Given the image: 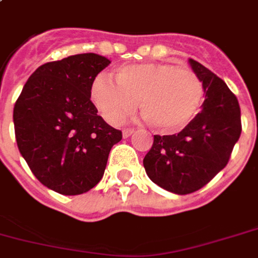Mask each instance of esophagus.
<instances>
[{"instance_id": "34e87169", "label": "esophagus", "mask_w": 258, "mask_h": 258, "mask_svg": "<svg viewBox=\"0 0 258 258\" xmlns=\"http://www.w3.org/2000/svg\"><path fill=\"white\" fill-rule=\"evenodd\" d=\"M134 131H135L134 128H124L123 130V137H124V138H128L130 135L134 134Z\"/></svg>"}]
</instances>
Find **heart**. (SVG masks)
<instances>
[{"instance_id": "1", "label": "heart", "mask_w": 258, "mask_h": 258, "mask_svg": "<svg viewBox=\"0 0 258 258\" xmlns=\"http://www.w3.org/2000/svg\"><path fill=\"white\" fill-rule=\"evenodd\" d=\"M109 76L95 78L90 90L91 102L108 123L123 121L139 109L154 130L176 133L190 124L201 110L205 87L191 70L167 62H144L120 67Z\"/></svg>"}]
</instances>
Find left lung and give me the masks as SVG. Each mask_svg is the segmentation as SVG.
<instances>
[{
    "label": "left lung",
    "mask_w": 258,
    "mask_h": 258,
    "mask_svg": "<svg viewBox=\"0 0 258 258\" xmlns=\"http://www.w3.org/2000/svg\"><path fill=\"white\" fill-rule=\"evenodd\" d=\"M205 87L201 112L173 135H154L144 158L148 176L175 194H190L226 167L241 137V108L223 79L198 61L188 60Z\"/></svg>",
    "instance_id": "1"
}]
</instances>
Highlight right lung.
Returning <instances> with one entry per match:
<instances>
[{
  "label": "right lung",
  "mask_w": 258,
  "mask_h": 258,
  "mask_svg": "<svg viewBox=\"0 0 258 258\" xmlns=\"http://www.w3.org/2000/svg\"><path fill=\"white\" fill-rule=\"evenodd\" d=\"M109 64L95 53L46 62L15 104L17 148L38 180L56 192L78 196L94 187L121 141V131L105 123L90 100L95 76Z\"/></svg>",
  "instance_id": "right-lung-1"
}]
</instances>
